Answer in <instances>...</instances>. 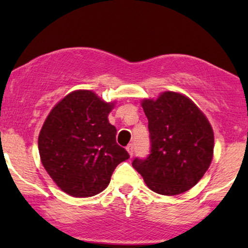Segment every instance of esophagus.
<instances>
[{
	"mask_svg": "<svg viewBox=\"0 0 248 248\" xmlns=\"http://www.w3.org/2000/svg\"><path fill=\"white\" fill-rule=\"evenodd\" d=\"M126 149H127L128 154H129L130 157H132L133 154H134V147H133V144H128V146L126 147Z\"/></svg>",
	"mask_w": 248,
	"mask_h": 248,
	"instance_id": "obj_1",
	"label": "esophagus"
}]
</instances>
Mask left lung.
Here are the masks:
<instances>
[{
    "instance_id": "8db88e82",
    "label": "left lung",
    "mask_w": 248,
    "mask_h": 248,
    "mask_svg": "<svg viewBox=\"0 0 248 248\" xmlns=\"http://www.w3.org/2000/svg\"><path fill=\"white\" fill-rule=\"evenodd\" d=\"M148 119L150 154L133 167L154 192L175 196L201 181L213 157V130L206 116L186 95L160 94L141 102Z\"/></svg>"
}]
</instances>
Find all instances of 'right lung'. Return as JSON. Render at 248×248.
<instances>
[{
    "mask_svg": "<svg viewBox=\"0 0 248 248\" xmlns=\"http://www.w3.org/2000/svg\"><path fill=\"white\" fill-rule=\"evenodd\" d=\"M113 107L92 91L78 90L62 98L43 124L38 136L43 167L67 195H98L118 164L129 158L108 121Z\"/></svg>",
    "mask_w": 248,
    "mask_h": 248,
    "instance_id": "obj_1",
    "label": "right lung"
}]
</instances>
